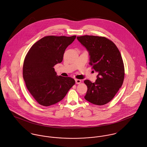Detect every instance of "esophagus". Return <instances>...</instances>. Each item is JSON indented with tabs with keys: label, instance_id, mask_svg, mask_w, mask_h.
<instances>
[{
	"label": "esophagus",
	"instance_id": "esophagus-1",
	"mask_svg": "<svg viewBox=\"0 0 147 147\" xmlns=\"http://www.w3.org/2000/svg\"><path fill=\"white\" fill-rule=\"evenodd\" d=\"M75 83H76V84H80V83H81V80H79V79H75Z\"/></svg>",
	"mask_w": 147,
	"mask_h": 147
}]
</instances>
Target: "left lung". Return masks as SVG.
<instances>
[{
	"mask_svg": "<svg viewBox=\"0 0 147 147\" xmlns=\"http://www.w3.org/2000/svg\"><path fill=\"white\" fill-rule=\"evenodd\" d=\"M77 39L89 53V64L98 73L95 83L84 81L88 87L84 98L94 105L106 104L114 98L124 80L121 53L116 45L105 37L86 35Z\"/></svg>",
	"mask_w": 147,
	"mask_h": 147,
	"instance_id": "8db88e82",
	"label": "left lung"
}]
</instances>
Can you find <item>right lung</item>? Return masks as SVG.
<instances>
[{"instance_id": "obj_1", "label": "right lung", "mask_w": 147, "mask_h": 147, "mask_svg": "<svg viewBox=\"0 0 147 147\" xmlns=\"http://www.w3.org/2000/svg\"><path fill=\"white\" fill-rule=\"evenodd\" d=\"M76 36H46L36 42L23 64V78L27 89L38 104L49 106L62 100L75 80L57 75L54 66L62 62L66 48Z\"/></svg>"}]
</instances>
